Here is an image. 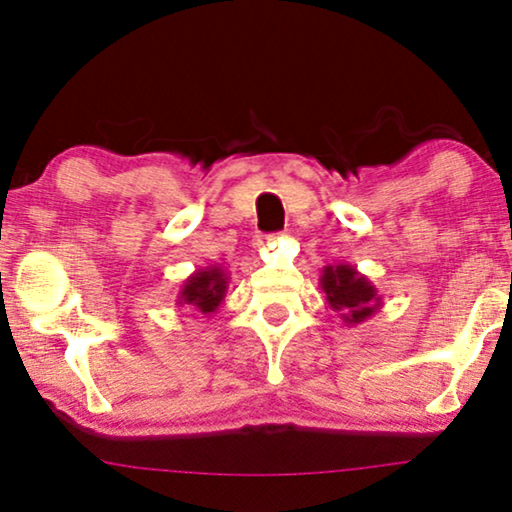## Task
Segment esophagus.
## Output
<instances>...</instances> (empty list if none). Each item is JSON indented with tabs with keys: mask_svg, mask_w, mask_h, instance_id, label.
<instances>
[{
	"mask_svg": "<svg viewBox=\"0 0 512 512\" xmlns=\"http://www.w3.org/2000/svg\"><path fill=\"white\" fill-rule=\"evenodd\" d=\"M275 240H277V235H261V237H258V240H256V247H258V249H265V247H270V244L275 242Z\"/></svg>",
	"mask_w": 512,
	"mask_h": 512,
	"instance_id": "obj_1",
	"label": "esophagus"
}]
</instances>
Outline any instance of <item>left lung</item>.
Wrapping results in <instances>:
<instances>
[{
  "instance_id": "1",
  "label": "left lung",
  "mask_w": 512,
  "mask_h": 512,
  "mask_svg": "<svg viewBox=\"0 0 512 512\" xmlns=\"http://www.w3.org/2000/svg\"><path fill=\"white\" fill-rule=\"evenodd\" d=\"M321 291L333 312H340V319L347 326H359L382 310V296L366 275H361L354 265L335 263L326 265L319 277Z\"/></svg>"
}]
</instances>
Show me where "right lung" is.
I'll use <instances>...</instances> for the list:
<instances>
[{
  "instance_id": "1",
  "label": "right lung",
  "mask_w": 512,
  "mask_h": 512,
  "mask_svg": "<svg viewBox=\"0 0 512 512\" xmlns=\"http://www.w3.org/2000/svg\"><path fill=\"white\" fill-rule=\"evenodd\" d=\"M228 291V272L223 265H207V268L195 270L191 277L184 279L179 286L177 305L188 307L198 314H216L223 305Z\"/></svg>"
}]
</instances>
